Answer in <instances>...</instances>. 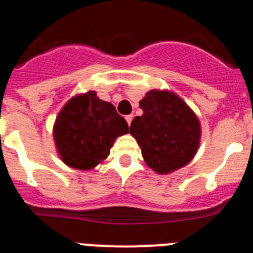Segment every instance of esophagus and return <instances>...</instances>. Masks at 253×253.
I'll list each match as a JSON object with an SVG mask.
<instances>
[{
    "instance_id": "34e87169",
    "label": "esophagus",
    "mask_w": 253,
    "mask_h": 253,
    "mask_svg": "<svg viewBox=\"0 0 253 253\" xmlns=\"http://www.w3.org/2000/svg\"><path fill=\"white\" fill-rule=\"evenodd\" d=\"M133 118H134V116L131 115V114H130V115H126V116H125V119H126V122H128V125H129V126H130L131 122H133Z\"/></svg>"
}]
</instances>
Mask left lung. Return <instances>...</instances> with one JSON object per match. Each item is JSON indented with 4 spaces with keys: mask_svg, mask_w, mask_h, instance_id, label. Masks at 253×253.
I'll list each match as a JSON object with an SVG mask.
<instances>
[{
    "mask_svg": "<svg viewBox=\"0 0 253 253\" xmlns=\"http://www.w3.org/2000/svg\"><path fill=\"white\" fill-rule=\"evenodd\" d=\"M139 106L143 115L134 118L130 134L137 139L147 166L161 175L186 166L200 143L198 116L169 91H149Z\"/></svg>",
    "mask_w": 253,
    "mask_h": 253,
    "instance_id": "obj_1",
    "label": "left lung"
}]
</instances>
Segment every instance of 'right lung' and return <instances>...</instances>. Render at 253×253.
Returning a JSON list of instances; mask_svg holds the SVG:
<instances>
[{
  "label": "right lung",
  "mask_w": 253,
  "mask_h": 253,
  "mask_svg": "<svg viewBox=\"0 0 253 253\" xmlns=\"http://www.w3.org/2000/svg\"><path fill=\"white\" fill-rule=\"evenodd\" d=\"M126 133V120L95 91L69 100L58 114L53 130L59 157L77 169L97 166L109 156L116 138Z\"/></svg>",
  "instance_id": "1"
}]
</instances>
